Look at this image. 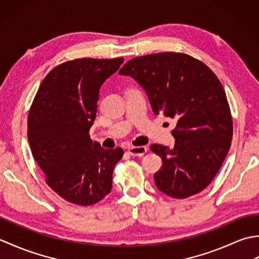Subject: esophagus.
Returning <instances> with one entry per match:
<instances>
[{"mask_svg": "<svg viewBox=\"0 0 259 259\" xmlns=\"http://www.w3.org/2000/svg\"><path fill=\"white\" fill-rule=\"evenodd\" d=\"M128 152L133 157H141L147 152V147H144V146H141V147H130L128 149Z\"/></svg>", "mask_w": 259, "mask_h": 259, "instance_id": "esophagus-1", "label": "esophagus"}]
</instances>
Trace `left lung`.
<instances>
[{
	"mask_svg": "<svg viewBox=\"0 0 259 259\" xmlns=\"http://www.w3.org/2000/svg\"><path fill=\"white\" fill-rule=\"evenodd\" d=\"M144 88L152 111L176 119L175 147L151 145L162 166L153 176L170 197L196 195L211 183L227 156L233 120L221 81L205 63L185 53L135 58L120 69Z\"/></svg>",
	"mask_w": 259,
	"mask_h": 259,
	"instance_id": "left-lung-1",
	"label": "left lung"
}]
</instances>
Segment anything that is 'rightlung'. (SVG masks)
I'll return each mask as SVG.
<instances>
[{"mask_svg":"<svg viewBox=\"0 0 259 259\" xmlns=\"http://www.w3.org/2000/svg\"><path fill=\"white\" fill-rule=\"evenodd\" d=\"M123 58L75 59L59 64L42 81L27 117L33 158L50 188L69 202L91 206L112 188L121 148L106 150L92 141L99 90Z\"/></svg>","mask_w":259,"mask_h":259,"instance_id":"obj_1","label":"right lung"}]
</instances>
